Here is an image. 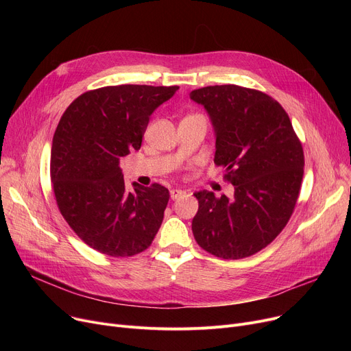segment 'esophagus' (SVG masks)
Returning a JSON list of instances; mask_svg holds the SVG:
<instances>
[{"label":"esophagus","instance_id":"1","mask_svg":"<svg viewBox=\"0 0 351 351\" xmlns=\"http://www.w3.org/2000/svg\"><path fill=\"white\" fill-rule=\"evenodd\" d=\"M183 195H185V191H180V189H172L171 191V199L172 200H175V199H178V197H180Z\"/></svg>","mask_w":351,"mask_h":351}]
</instances>
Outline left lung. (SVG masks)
Here are the masks:
<instances>
[{
	"label": "left lung",
	"mask_w": 351,
	"mask_h": 351,
	"mask_svg": "<svg viewBox=\"0 0 351 351\" xmlns=\"http://www.w3.org/2000/svg\"><path fill=\"white\" fill-rule=\"evenodd\" d=\"M216 134L215 165L234 186L232 197L200 191L192 220L197 245L220 259H243L270 245L299 199L304 154L283 106L262 90L239 85L195 89Z\"/></svg>",
	"instance_id": "8db88e82"
}]
</instances>
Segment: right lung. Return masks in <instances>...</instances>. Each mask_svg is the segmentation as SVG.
<instances>
[{
  "label": "right lung",
  "mask_w": 351,
  "mask_h": 351,
  "mask_svg": "<svg viewBox=\"0 0 351 351\" xmlns=\"http://www.w3.org/2000/svg\"><path fill=\"white\" fill-rule=\"evenodd\" d=\"M179 86L115 85L84 92L55 129L51 180L58 209L84 243L112 257L151 246L169 202L159 183L125 186L119 159L141 149L154 110Z\"/></svg>",
  "instance_id": "1"
}]
</instances>
